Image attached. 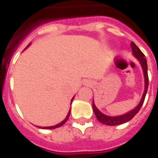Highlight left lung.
I'll list each match as a JSON object with an SVG mask.
<instances>
[{
    "label": "left lung",
    "instance_id": "left-lung-1",
    "mask_svg": "<svg viewBox=\"0 0 158 158\" xmlns=\"http://www.w3.org/2000/svg\"><path fill=\"white\" fill-rule=\"evenodd\" d=\"M131 50H132V54L135 56V58L139 61L141 67H142L143 73V78H144V91L143 93L142 98L139 102L138 106H136L134 109L129 110L128 112L124 113L123 115L119 116H108L104 114L100 110L97 108V106H95L94 100H93V109L95 116L97 118V119L102 123V124H106V125H118V124H122L128 122L131 119H132L134 116L138 113L140 108L142 107L144 98H145V95L147 93V90H148V85H149V78H148V67H147V60L144 58V54L141 52V50L135 45V43H131Z\"/></svg>",
    "mask_w": 158,
    "mask_h": 158
}]
</instances>
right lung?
Returning <instances> with one entry per match:
<instances>
[{
  "label": "right lung",
  "instance_id": "right-lung-1",
  "mask_svg": "<svg viewBox=\"0 0 158 158\" xmlns=\"http://www.w3.org/2000/svg\"><path fill=\"white\" fill-rule=\"evenodd\" d=\"M30 45H31V43H29L28 44V46L27 47V48L29 47ZM73 98H74V97L72 98V100H71V104H72V102H73ZM70 112H71V109L69 110V111H68V113H67V115H66V117H65V118L63 121H61L60 123H59V124H55V125H52V126H44V127H41V126H37V127H39V128H42V129H55V128H59V127H60V126H62L63 124H65V122L68 120V118H69V116H70Z\"/></svg>",
  "mask_w": 158,
  "mask_h": 158
}]
</instances>
